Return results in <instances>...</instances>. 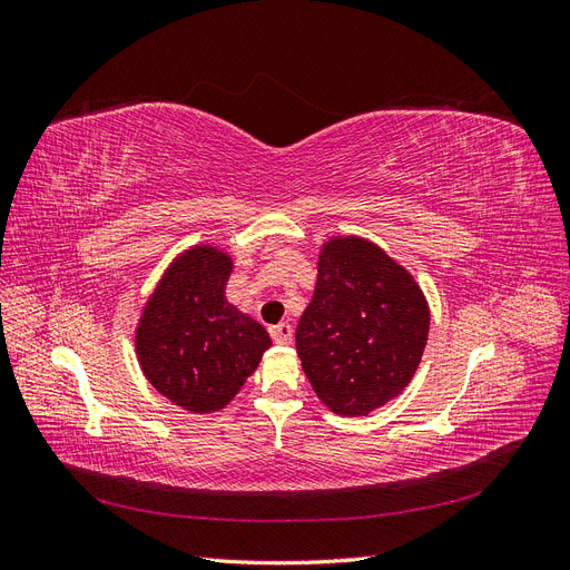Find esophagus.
Wrapping results in <instances>:
<instances>
[{"instance_id":"34e87169","label":"esophagus","mask_w":570,"mask_h":570,"mask_svg":"<svg viewBox=\"0 0 570 570\" xmlns=\"http://www.w3.org/2000/svg\"><path fill=\"white\" fill-rule=\"evenodd\" d=\"M271 337L278 344H289L292 342V325L289 323H278L271 327Z\"/></svg>"}]
</instances>
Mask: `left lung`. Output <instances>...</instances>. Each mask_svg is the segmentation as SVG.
<instances>
[{"label": "left lung", "mask_w": 570, "mask_h": 570, "mask_svg": "<svg viewBox=\"0 0 570 570\" xmlns=\"http://www.w3.org/2000/svg\"><path fill=\"white\" fill-rule=\"evenodd\" d=\"M421 287L364 237H333L318 256L297 354L318 400L340 416H366L411 383L428 342Z\"/></svg>", "instance_id": "1"}]
</instances>
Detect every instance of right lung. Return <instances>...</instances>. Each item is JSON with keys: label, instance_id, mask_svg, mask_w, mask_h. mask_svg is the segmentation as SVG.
Instances as JSON below:
<instances>
[{"label": "right lung", "instance_id": "obj_1", "mask_svg": "<svg viewBox=\"0 0 570 570\" xmlns=\"http://www.w3.org/2000/svg\"><path fill=\"white\" fill-rule=\"evenodd\" d=\"M233 258L209 245L183 252L151 292L135 350L159 394L193 413L226 406L271 347L264 325L226 299Z\"/></svg>", "mask_w": 570, "mask_h": 570}]
</instances>
